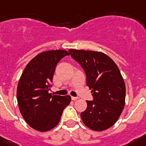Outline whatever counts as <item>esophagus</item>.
Segmentation results:
<instances>
[{"label": "esophagus", "instance_id": "obj_1", "mask_svg": "<svg viewBox=\"0 0 146 146\" xmlns=\"http://www.w3.org/2000/svg\"><path fill=\"white\" fill-rule=\"evenodd\" d=\"M78 98H77V97H72V100H78Z\"/></svg>", "mask_w": 146, "mask_h": 146}]
</instances>
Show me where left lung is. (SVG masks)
<instances>
[{"instance_id":"1","label":"left lung","mask_w":146,"mask_h":146,"mask_svg":"<svg viewBox=\"0 0 146 146\" xmlns=\"http://www.w3.org/2000/svg\"><path fill=\"white\" fill-rule=\"evenodd\" d=\"M68 51L85 72L86 83L93 96V100H87V109L81 113L82 121L94 131L111 127L125 106L126 86L119 68L100 52Z\"/></svg>"}]
</instances>
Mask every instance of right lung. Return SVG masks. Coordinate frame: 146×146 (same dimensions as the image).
Here are the masks:
<instances>
[{"label":"right lung","mask_w":146,"mask_h":146,"mask_svg":"<svg viewBox=\"0 0 146 146\" xmlns=\"http://www.w3.org/2000/svg\"><path fill=\"white\" fill-rule=\"evenodd\" d=\"M66 55L65 50L42 52L27 64L17 85V98L23 119L40 132L50 130L59 123L62 112L71 102L69 95H52L53 75L58 62Z\"/></svg>","instance_id":"add662e5"}]
</instances>
